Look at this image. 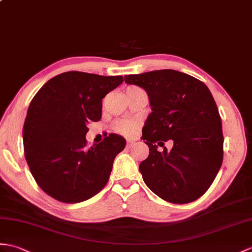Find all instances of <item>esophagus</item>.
Masks as SVG:
<instances>
[{"instance_id":"esophagus-1","label":"esophagus","mask_w":252,"mask_h":252,"mask_svg":"<svg viewBox=\"0 0 252 252\" xmlns=\"http://www.w3.org/2000/svg\"><path fill=\"white\" fill-rule=\"evenodd\" d=\"M134 144H135V143H134L133 140H126V147L127 148H132L133 146H134Z\"/></svg>"}]
</instances>
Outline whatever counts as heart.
I'll list each match as a JSON object with an SVG mask.
<instances>
[{
	"label": "heart",
	"instance_id": "b5f03b06",
	"mask_svg": "<svg viewBox=\"0 0 252 252\" xmlns=\"http://www.w3.org/2000/svg\"><path fill=\"white\" fill-rule=\"evenodd\" d=\"M113 127L117 133L128 136V135H132L134 131L136 130L137 124L136 122L128 121V120H118L115 122Z\"/></svg>",
	"mask_w": 252,
	"mask_h": 252
}]
</instances>
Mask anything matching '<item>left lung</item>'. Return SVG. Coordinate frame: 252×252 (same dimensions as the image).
Listing matches in <instances>:
<instances>
[{
	"instance_id": "1",
	"label": "left lung",
	"mask_w": 252,
	"mask_h": 252,
	"mask_svg": "<svg viewBox=\"0 0 252 252\" xmlns=\"http://www.w3.org/2000/svg\"><path fill=\"white\" fill-rule=\"evenodd\" d=\"M125 81L143 88L151 106L142 136L149 156L139 164L145 184L169 203L197 200L223 160L221 118L207 86L174 69L126 75ZM169 139L174 145L167 151L164 142Z\"/></svg>"
}]
</instances>
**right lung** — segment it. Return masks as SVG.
<instances>
[{"label": "right lung", "mask_w": 252, "mask_h": 252, "mask_svg": "<svg viewBox=\"0 0 252 252\" xmlns=\"http://www.w3.org/2000/svg\"><path fill=\"white\" fill-rule=\"evenodd\" d=\"M122 76L71 71L40 88L29 106L22 137L25 156L39 188L63 203H79L101 191L126 139L109 134L87 147L88 125L102 116V99Z\"/></svg>", "instance_id": "1"}]
</instances>
